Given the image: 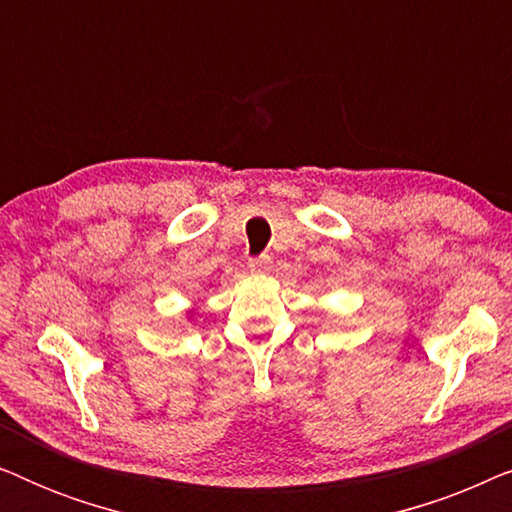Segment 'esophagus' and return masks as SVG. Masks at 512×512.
I'll list each match as a JSON object with an SVG mask.
<instances>
[{"label": "esophagus", "instance_id": "34e87169", "mask_svg": "<svg viewBox=\"0 0 512 512\" xmlns=\"http://www.w3.org/2000/svg\"><path fill=\"white\" fill-rule=\"evenodd\" d=\"M249 268L254 270V272H268L270 270V256L249 258Z\"/></svg>", "mask_w": 512, "mask_h": 512}]
</instances>
